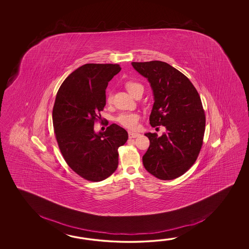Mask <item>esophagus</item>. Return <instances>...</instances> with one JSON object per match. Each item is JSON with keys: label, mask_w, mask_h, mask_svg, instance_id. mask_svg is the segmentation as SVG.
<instances>
[{"label": "esophagus", "mask_w": 249, "mask_h": 249, "mask_svg": "<svg viewBox=\"0 0 249 249\" xmlns=\"http://www.w3.org/2000/svg\"><path fill=\"white\" fill-rule=\"evenodd\" d=\"M128 133H129V138L130 139H133V138H137L140 136V134L136 133V132H129Z\"/></svg>", "instance_id": "esophagus-1"}]
</instances>
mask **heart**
Masks as SVG:
<instances>
[{"mask_svg": "<svg viewBox=\"0 0 249 249\" xmlns=\"http://www.w3.org/2000/svg\"><path fill=\"white\" fill-rule=\"evenodd\" d=\"M126 88L127 90H129V92L133 95L139 88H143V86L136 82H129L126 84ZM112 100H113V94L111 90H108L107 93V102L111 103ZM139 120H140V115L135 112H123L116 117V121L119 124L130 130L137 129Z\"/></svg>", "mask_w": 249, "mask_h": 249, "instance_id": "heart-1", "label": "heart"}]
</instances>
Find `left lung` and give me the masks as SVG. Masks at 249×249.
I'll use <instances>...</instances> for the list:
<instances>
[{
	"label": "left lung",
	"instance_id": "1",
	"mask_svg": "<svg viewBox=\"0 0 249 249\" xmlns=\"http://www.w3.org/2000/svg\"><path fill=\"white\" fill-rule=\"evenodd\" d=\"M132 65L148 78L153 90L149 124L167 130L161 137L145 134L150 145L143 165L160 180H174L191 168L202 148L206 115L200 96L190 79L169 64L153 60Z\"/></svg>",
	"mask_w": 249,
	"mask_h": 249
}]
</instances>
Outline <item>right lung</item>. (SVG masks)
Returning a JSON list of instances; mask_svg holds the SVG:
<instances>
[{
    "label": "right lung",
    "instance_id": "add662e5",
    "mask_svg": "<svg viewBox=\"0 0 249 249\" xmlns=\"http://www.w3.org/2000/svg\"><path fill=\"white\" fill-rule=\"evenodd\" d=\"M118 64H85L60 85L53 106L55 137L66 163L90 181H101L117 170L118 148L128 140L122 127L112 124L96 134L101 120L107 84L118 74Z\"/></svg>",
    "mask_w": 249,
    "mask_h": 249
}]
</instances>
